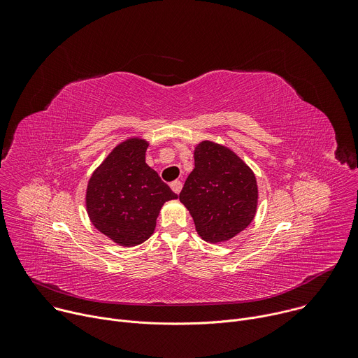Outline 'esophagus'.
I'll list each match as a JSON object with an SVG mask.
<instances>
[{"label": "esophagus", "mask_w": 358, "mask_h": 358, "mask_svg": "<svg viewBox=\"0 0 358 358\" xmlns=\"http://www.w3.org/2000/svg\"><path fill=\"white\" fill-rule=\"evenodd\" d=\"M170 187H171V189H173L176 194H180V191H181V188H182V182L178 181V180H176V181H173V182L170 184Z\"/></svg>", "instance_id": "esophagus-1"}]
</instances>
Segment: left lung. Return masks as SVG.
I'll use <instances>...</instances> for the list:
<instances>
[{
    "mask_svg": "<svg viewBox=\"0 0 358 358\" xmlns=\"http://www.w3.org/2000/svg\"><path fill=\"white\" fill-rule=\"evenodd\" d=\"M180 201L203 241L225 242L242 232L257 214V177L231 148L203 140L195 145L194 170Z\"/></svg>",
    "mask_w": 358,
    "mask_h": 358,
    "instance_id": "obj_1",
    "label": "left lung"
}]
</instances>
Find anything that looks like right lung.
I'll return each mask as SVG.
<instances>
[{
	"instance_id": "obj_1",
	"label": "right lung",
	"mask_w": 358,
	"mask_h": 358,
	"mask_svg": "<svg viewBox=\"0 0 358 358\" xmlns=\"http://www.w3.org/2000/svg\"><path fill=\"white\" fill-rule=\"evenodd\" d=\"M148 141L117 144L89 178L86 211L97 231L120 246H136L156 229L162 207L177 194L147 166Z\"/></svg>"
}]
</instances>
